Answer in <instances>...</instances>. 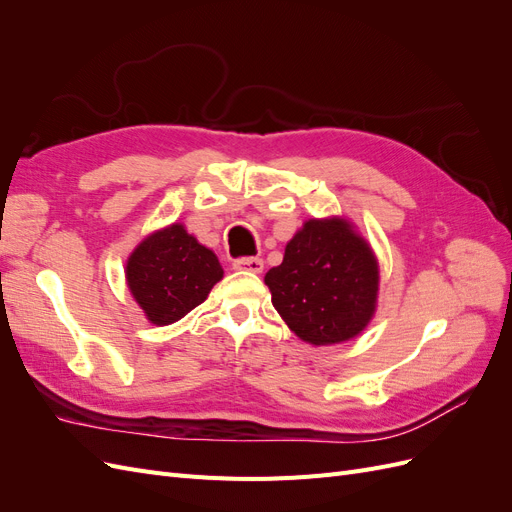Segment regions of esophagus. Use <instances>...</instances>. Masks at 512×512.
<instances>
[{
    "label": "esophagus",
    "instance_id": "esophagus-1",
    "mask_svg": "<svg viewBox=\"0 0 512 512\" xmlns=\"http://www.w3.org/2000/svg\"><path fill=\"white\" fill-rule=\"evenodd\" d=\"M232 267L239 269V271L260 273L262 269H265V262H262V258H256V256H245V258H237L235 262H232Z\"/></svg>",
    "mask_w": 512,
    "mask_h": 512
}]
</instances>
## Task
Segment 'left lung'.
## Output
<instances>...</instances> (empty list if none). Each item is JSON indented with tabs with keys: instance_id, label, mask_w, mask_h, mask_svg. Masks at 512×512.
<instances>
[{
	"instance_id": "left-lung-1",
	"label": "left lung",
	"mask_w": 512,
	"mask_h": 512,
	"mask_svg": "<svg viewBox=\"0 0 512 512\" xmlns=\"http://www.w3.org/2000/svg\"><path fill=\"white\" fill-rule=\"evenodd\" d=\"M265 284L288 327L314 346L359 335L374 316L378 265L346 220H309Z\"/></svg>"
}]
</instances>
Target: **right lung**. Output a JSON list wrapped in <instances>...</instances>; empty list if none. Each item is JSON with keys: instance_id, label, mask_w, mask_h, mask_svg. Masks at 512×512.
Segmentation results:
<instances>
[{"instance_id": "add662e5", "label": "right lung", "mask_w": 512, "mask_h": 512, "mask_svg": "<svg viewBox=\"0 0 512 512\" xmlns=\"http://www.w3.org/2000/svg\"><path fill=\"white\" fill-rule=\"evenodd\" d=\"M128 286L153 324L183 318L222 280L218 256L188 235L181 224L153 232L132 252Z\"/></svg>"}]
</instances>
